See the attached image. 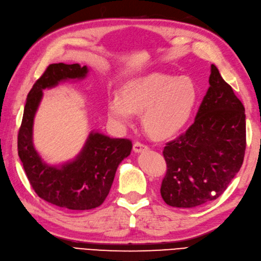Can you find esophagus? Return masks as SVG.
Wrapping results in <instances>:
<instances>
[{"label": "esophagus", "mask_w": 261, "mask_h": 261, "mask_svg": "<svg viewBox=\"0 0 261 261\" xmlns=\"http://www.w3.org/2000/svg\"><path fill=\"white\" fill-rule=\"evenodd\" d=\"M148 145H145L144 143L142 142H139V141H136L135 143H133V151L139 153V152H142V151H145L148 150Z\"/></svg>", "instance_id": "34e87169"}]
</instances>
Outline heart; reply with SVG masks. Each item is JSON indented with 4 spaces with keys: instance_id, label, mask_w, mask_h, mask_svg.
Masks as SVG:
<instances>
[{
    "instance_id": "obj_1",
    "label": "heart",
    "mask_w": 261,
    "mask_h": 261,
    "mask_svg": "<svg viewBox=\"0 0 261 261\" xmlns=\"http://www.w3.org/2000/svg\"><path fill=\"white\" fill-rule=\"evenodd\" d=\"M198 98V87L191 77L152 72L126 83L120 95H113L108 113L121 124H129L135 113H143L145 132L155 140H169L189 124Z\"/></svg>"
}]
</instances>
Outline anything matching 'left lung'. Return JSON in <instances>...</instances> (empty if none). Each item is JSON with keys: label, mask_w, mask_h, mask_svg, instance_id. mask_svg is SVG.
Instances as JSON below:
<instances>
[{"label": "left lung", "mask_w": 261, "mask_h": 261, "mask_svg": "<svg viewBox=\"0 0 261 261\" xmlns=\"http://www.w3.org/2000/svg\"><path fill=\"white\" fill-rule=\"evenodd\" d=\"M245 150L244 105L212 65L210 88L194 123L164 146L163 200L192 208L218 198L242 168Z\"/></svg>", "instance_id": "1"}]
</instances>
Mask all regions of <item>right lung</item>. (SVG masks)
<instances>
[{
    "mask_svg": "<svg viewBox=\"0 0 261 261\" xmlns=\"http://www.w3.org/2000/svg\"><path fill=\"white\" fill-rule=\"evenodd\" d=\"M86 66L50 64L33 85L26 99L17 136L18 156L36 194L46 202L72 211L92 210L108 196L118 165L132 149L129 139H111L91 133L75 161L55 168L42 162L33 146V120L45 88L61 80L83 78Z\"/></svg>",
    "mask_w": 261,
    "mask_h": 261,
    "instance_id": "right-lung-1",
    "label": "right lung"
}]
</instances>
